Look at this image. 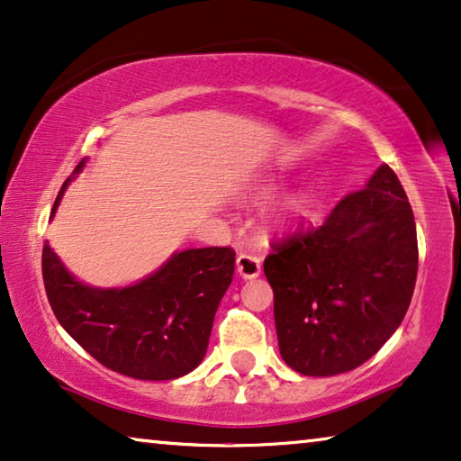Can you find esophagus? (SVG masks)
I'll return each mask as SVG.
<instances>
[{
  "mask_svg": "<svg viewBox=\"0 0 461 461\" xmlns=\"http://www.w3.org/2000/svg\"><path fill=\"white\" fill-rule=\"evenodd\" d=\"M236 271L244 280H255L261 276V258L252 252H240L236 258Z\"/></svg>",
  "mask_w": 461,
  "mask_h": 461,
  "instance_id": "esophagus-1",
  "label": "esophagus"
}]
</instances>
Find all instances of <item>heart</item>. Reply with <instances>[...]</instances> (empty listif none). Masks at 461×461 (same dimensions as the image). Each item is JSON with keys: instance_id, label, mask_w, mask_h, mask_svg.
I'll return each mask as SVG.
<instances>
[{"instance_id": "obj_1", "label": "heart", "mask_w": 461, "mask_h": 461, "mask_svg": "<svg viewBox=\"0 0 461 461\" xmlns=\"http://www.w3.org/2000/svg\"><path fill=\"white\" fill-rule=\"evenodd\" d=\"M277 187L280 185H277L274 179H261V181H257V184L250 185L246 198H249V203L258 204V203H263V200L274 196V194L277 192ZM309 209H311V200L307 194H303V192L290 194V196L280 200V203L274 206V211H271V215H269V223L274 225V230H277V231L290 230V228H294V225L301 223L304 217H307Z\"/></svg>"}]
</instances>
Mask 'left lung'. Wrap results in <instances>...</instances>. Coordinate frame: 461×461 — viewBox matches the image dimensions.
Segmentation results:
<instances>
[{"mask_svg":"<svg viewBox=\"0 0 461 461\" xmlns=\"http://www.w3.org/2000/svg\"><path fill=\"white\" fill-rule=\"evenodd\" d=\"M263 269L280 355L294 372L323 378L366 363L397 332L418 276L416 221L393 168L380 165Z\"/></svg>","mask_w":461,"mask_h":461,"instance_id":"left-lung-1","label":"left lung"}]
</instances>
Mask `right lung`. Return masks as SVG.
I'll list each match as a JSON object with an SVG mask.
<instances>
[{
    "instance_id": "1",
    "label": "right lung",
    "mask_w": 461,
    "mask_h": 461,
    "mask_svg": "<svg viewBox=\"0 0 461 461\" xmlns=\"http://www.w3.org/2000/svg\"><path fill=\"white\" fill-rule=\"evenodd\" d=\"M86 163L83 158L64 181L51 217ZM41 265L56 320L94 359L129 378L175 380L204 359L236 252L217 246L173 252L150 276L121 288L81 282L50 242L43 246Z\"/></svg>"
}]
</instances>
